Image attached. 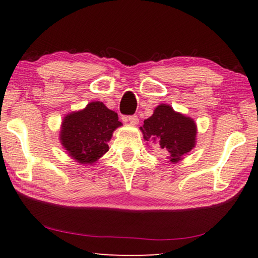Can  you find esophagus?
<instances>
[{"instance_id":"obj_1","label":"esophagus","mask_w":258,"mask_h":258,"mask_svg":"<svg viewBox=\"0 0 258 258\" xmlns=\"http://www.w3.org/2000/svg\"><path fill=\"white\" fill-rule=\"evenodd\" d=\"M124 120L128 121L132 125H137L139 123V118L137 115H133V116H128V117H124Z\"/></svg>"}]
</instances>
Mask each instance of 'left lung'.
Returning a JSON list of instances; mask_svg holds the SVG:
<instances>
[{
  "label": "left lung",
  "mask_w": 258,
  "mask_h": 258,
  "mask_svg": "<svg viewBox=\"0 0 258 258\" xmlns=\"http://www.w3.org/2000/svg\"><path fill=\"white\" fill-rule=\"evenodd\" d=\"M146 141L157 142L171 163H177L196 146L195 120L176 112L169 104H159L140 127Z\"/></svg>",
  "instance_id": "obj_1"
}]
</instances>
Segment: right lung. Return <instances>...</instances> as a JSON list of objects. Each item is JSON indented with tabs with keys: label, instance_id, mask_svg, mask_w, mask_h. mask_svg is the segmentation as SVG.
<instances>
[{
	"label": "right lung",
	"instance_id": "1",
	"mask_svg": "<svg viewBox=\"0 0 258 258\" xmlns=\"http://www.w3.org/2000/svg\"><path fill=\"white\" fill-rule=\"evenodd\" d=\"M121 126L117 112L102 102L93 101L80 111H73L61 124L60 141L77 163L92 165L109 150L113 131Z\"/></svg>",
	"mask_w": 258,
	"mask_h": 258
}]
</instances>
